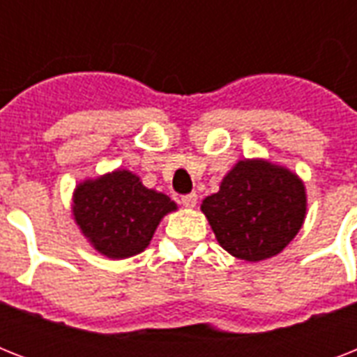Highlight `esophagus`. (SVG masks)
<instances>
[{"instance_id": "obj_1", "label": "esophagus", "mask_w": 357, "mask_h": 357, "mask_svg": "<svg viewBox=\"0 0 357 357\" xmlns=\"http://www.w3.org/2000/svg\"><path fill=\"white\" fill-rule=\"evenodd\" d=\"M196 202H198V196H196V192H190V195H185L181 196V204H183L185 207H195Z\"/></svg>"}]
</instances>
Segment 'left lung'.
<instances>
[{
	"label": "left lung",
	"instance_id": "obj_1",
	"mask_svg": "<svg viewBox=\"0 0 357 357\" xmlns=\"http://www.w3.org/2000/svg\"><path fill=\"white\" fill-rule=\"evenodd\" d=\"M307 211L304 181L266 159H243L220 189L202 202L218 244L244 261L278 255L302 228Z\"/></svg>",
	"mask_w": 357,
	"mask_h": 357
}]
</instances>
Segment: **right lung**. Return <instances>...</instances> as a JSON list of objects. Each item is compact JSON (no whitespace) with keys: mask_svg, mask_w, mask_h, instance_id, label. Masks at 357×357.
Listing matches in <instances>:
<instances>
[{"mask_svg":"<svg viewBox=\"0 0 357 357\" xmlns=\"http://www.w3.org/2000/svg\"><path fill=\"white\" fill-rule=\"evenodd\" d=\"M176 209V202L144 187L137 174L123 168L81 181L72 198L81 234L109 259L144 252L162 217Z\"/></svg>","mask_w":357,"mask_h":357,"instance_id":"obj_1","label":"right lung"}]
</instances>
